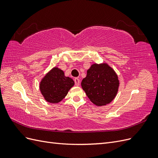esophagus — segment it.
<instances>
[{
  "label": "esophagus",
  "mask_w": 158,
  "mask_h": 158,
  "mask_svg": "<svg viewBox=\"0 0 158 158\" xmlns=\"http://www.w3.org/2000/svg\"><path fill=\"white\" fill-rule=\"evenodd\" d=\"M74 83H75V85H76V86H78V85H80V80H79V78H74Z\"/></svg>",
  "instance_id": "obj_1"
}]
</instances>
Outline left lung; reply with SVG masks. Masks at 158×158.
I'll return each instance as SVG.
<instances>
[{
    "label": "left lung",
    "instance_id": "obj_1",
    "mask_svg": "<svg viewBox=\"0 0 158 158\" xmlns=\"http://www.w3.org/2000/svg\"><path fill=\"white\" fill-rule=\"evenodd\" d=\"M88 98L98 106H106L115 98L119 82L118 76L107 64H94L81 83Z\"/></svg>",
    "mask_w": 158,
    "mask_h": 158
}]
</instances>
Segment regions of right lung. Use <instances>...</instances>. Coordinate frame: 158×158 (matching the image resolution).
Listing matches in <instances>:
<instances>
[{
	"label": "right lung",
	"instance_id": "right-lung-1",
	"mask_svg": "<svg viewBox=\"0 0 158 158\" xmlns=\"http://www.w3.org/2000/svg\"><path fill=\"white\" fill-rule=\"evenodd\" d=\"M74 84L73 79L66 77L63 70L55 67L42 79L40 87L47 102L56 103L65 98Z\"/></svg>",
	"mask_w": 158,
	"mask_h": 158
}]
</instances>
